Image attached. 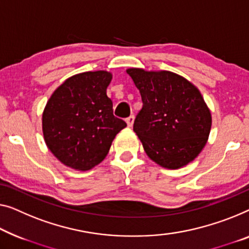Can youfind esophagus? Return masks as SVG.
Returning a JSON list of instances; mask_svg holds the SVG:
<instances>
[{
  "instance_id": "esophagus-1",
  "label": "esophagus",
  "mask_w": 249,
  "mask_h": 249,
  "mask_svg": "<svg viewBox=\"0 0 249 249\" xmlns=\"http://www.w3.org/2000/svg\"><path fill=\"white\" fill-rule=\"evenodd\" d=\"M134 115H131V116L126 118V123H127V126L128 127H132L133 126V123H134Z\"/></svg>"
}]
</instances>
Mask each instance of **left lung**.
Returning a JSON list of instances; mask_svg holds the SVG:
<instances>
[{"label": "left lung", "instance_id": "left-lung-1", "mask_svg": "<svg viewBox=\"0 0 249 249\" xmlns=\"http://www.w3.org/2000/svg\"><path fill=\"white\" fill-rule=\"evenodd\" d=\"M140 90L143 107L133 129L152 161L179 169L198 157L211 128V114L194 84L177 73L126 70Z\"/></svg>", "mask_w": 249, "mask_h": 249}]
</instances>
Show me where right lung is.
Wrapping results in <instances>:
<instances>
[{
	"label": "right lung",
	"instance_id": "1",
	"mask_svg": "<svg viewBox=\"0 0 249 249\" xmlns=\"http://www.w3.org/2000/svg\"><path fill=\"white\" fill-rule=\"evenodd\" d=\"M112 73L105 70L68 78L51 95L42 114L44 142L69 168L86 171L101 163L126 123L114 116L106 89Z\"/></svg>",
	"mask_w": 249,
	"mask_h": 249
}]
</instances>
